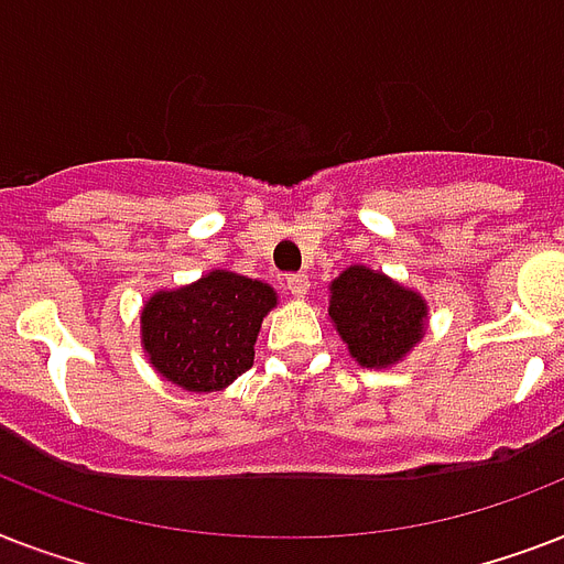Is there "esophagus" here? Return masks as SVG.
I'll list each match as a JSON object with an SVG mask.
<instances>
[{
    "label": "esophagus",
    "instance_id": "34e87169",
    "mask_svg": "<svg viewBox=\"0 0 564 564\" xmlns=\"http://www.w3.org/2000/svg\"><path fill=\"white\" fill-rule=\"evenodd\" d=\"M286 290L292 292V299H307L310 292V281L307 274H286Z\"/></svg>",
    "mask_w": 564,
    "mask_h": 564
}]
</instances>
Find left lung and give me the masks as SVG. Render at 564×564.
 I'll return each instance as SVG.
<instances>
[{"instance_id":"8db88e82","label":"left lung","mask_w":564,"mask_h":564,"mask_svg":"<svg viewBox=\"0 0 564 564\" xmlns=\"http://www.w3.org/2000/svg\"><path fill=\"white\" fill-rule=\"evenodd\" d=\"M327 316L362 369H389L421 343L427 304L383 272L351 265L330 283Z\"/></svg>"}]
</instances>
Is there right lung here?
Returning a JSON list of instances; mask_svg holds the SVG:
<instances>
[{"label":"right lung","mask_w":564,"mask_h":564,"mask_svg":"<svg viewBox=\"0 0 564 564\" xmlns=\"http://www.w3.org/2000/svg\"><path fill=\"white\" fill-rule=\"evenodd\" d=\"M278 292L246 274L213 269L145 301L143 351L158 375L187 392H219L254 366V343Z\"/></svg>","instance_id":"1"}]
</instances>
